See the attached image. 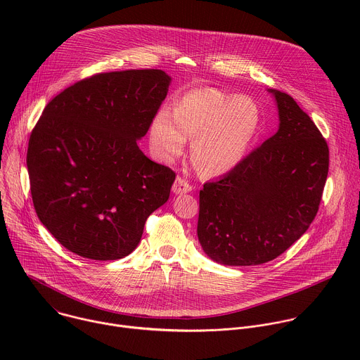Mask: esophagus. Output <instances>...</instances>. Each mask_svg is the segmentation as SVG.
Instances as JSON below:
<instances>
[{
	"label": "esophagus",
	"instance_id": "esophagus-1",
	"mask_svg": "<svg viewBox=\"0 0 360 360\" xmlns=\"http://www.w3.org/2000/svg\"><path fill=\"white\" fill-rule=\"evenodd\" d=\"M172 191H174V193H186V192L192 191V186H191V184L186 179L179 176V178L175 179Z\"/></svg>",
	"mask_w": 360,
	"mask_h": 360
}]
</instances>
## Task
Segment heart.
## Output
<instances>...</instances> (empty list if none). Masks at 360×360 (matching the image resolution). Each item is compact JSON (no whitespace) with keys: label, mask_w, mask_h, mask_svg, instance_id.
Instances as JSON below:
<instances>
[{"label":"heart","mask_w":360,"mask_h":360,"mask_svg":"<svg viewBox=\"0 0 360 360\" xmlns=\"http://www.w3.org/2000/svg\"><path fill=\"white\" fill-rule=\"evenodd\" d=\"M259 127L261 112L253 99L205 88L181 96L171 112L160 111L150 125V139L168 160L181 155L186 138L193 139L195 168L203 176H218L245 158Z\"/></svg>","instance_id":"b5f03b06"}]
</instances>
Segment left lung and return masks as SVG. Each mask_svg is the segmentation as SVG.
I'll return each instance as SVG.
<instances>
[{"label": "left lung", "instance_id": "left-lung-1", "mask_svg": "<svg viewBox=\"0 0 360 360\" xmlns=\"http://www.w3.org/2000/svg\"><path fill=\"white\" fill-rule=\"evenodd\" d=\"M279 129L199 192L198 239L229 266L269 262L315 219L329 171L326 139L286 92L271 89Z\"/></svg>", "mask_w": 360, "mask_h": 360}]
</instances>
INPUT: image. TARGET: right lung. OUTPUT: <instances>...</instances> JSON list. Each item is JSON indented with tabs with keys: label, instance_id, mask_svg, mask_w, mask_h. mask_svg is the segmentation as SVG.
Listing matches in <instances>:
<instances>
[{
	"label": "right lung",
	"instance_id": "right-lung-1",
	"mask_svg": "<svg viewBox=\"0 0 360 360\" xmlns=\"http://www.w3.org/2000/svg\"><path fill=\"white\" fill-rule=\"evenodd\" d=\"M161 70L101 72L51 99L32 128L27 168L35 212L68 250L117 261L141 240L175 172L148 160L136 141L167 98Z\"/></svg>",
	"mask_w": 360,
	"mask_h": 360
}]
</instances>
